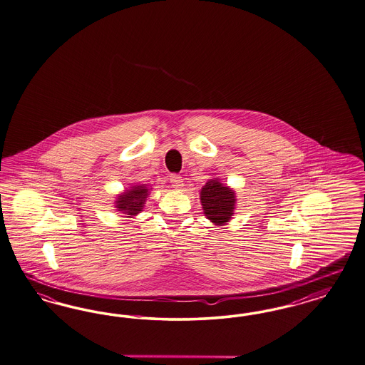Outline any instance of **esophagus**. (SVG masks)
I'll return each instance as SVG.
<instances>
[{
  "label": "esophagus",
  "mask_w": 365,
  "mask_h": 365,
  "mask_svg": "<svg viewBox=\"0 0 365 365\" xmlns=\"http://www.w3.org/2000/svg\"><path fill=\"white\" fill-rule=\"evenodd\" d=\"M170 183L175 189H180L183 186V179H182V176L178 175V174H173V175L170 176Z\"/></svg>",
  "instance_id": "obj_1"
}]
</instances>
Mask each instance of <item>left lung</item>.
Instances as JSON below:
<instances>
[{"label": "left lung", "instance_id": "obj_1", "mask_svg": "<svg viewBox=\"0 0 365 365\" xmlns=\"http://www.w3.org/2000/svg\"><path fill=\"white\" fill-rule=\"evenodd\" d=\"M203 213L217 225L227 222L235 209V192L217 179L210 180L201 190Z\"/></svg>", "mask_w": 365, "mask_h": 365}]
</instances>
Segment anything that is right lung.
Returning a JSON list of instances; mask_svg holds the SVG:
<instances>
[{
	"label": "right lung",
	"mask_w": 365,
	"mask_h": 365,
	"mask_svg": "<svg viewBox=\"0 0 365 365\" xmlns=\"http://www.w3.org/2000/svg\"><path fill=\"white\" fill-rule=\"evenodd\" d=\"M147 195H148V189L145 186H135L130 187V190H126V192L121 194L118 201H115V207L128 214L129 217L136 215L141 212L144 202L147 201Z\"/></svg>",
	"instance_id": "right-lung-1"
}]
</instances>
